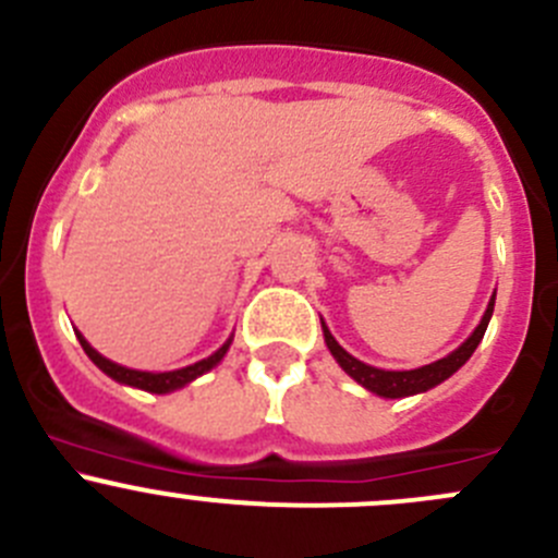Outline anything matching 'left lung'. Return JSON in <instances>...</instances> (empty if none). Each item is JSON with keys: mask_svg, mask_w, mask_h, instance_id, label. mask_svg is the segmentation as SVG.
I'll use <instances>...</instances> for the list:
<instances>
[{"mask_svg": "<svg viewBox=\"0 0 558 558\" xmlns=\"http://www.w3.org/2000/svg\"><path fill=\"white\" fill-rule=\"evenodd\" d=\"M492 313H494V296H492V302H488L486 313H483L481 324L475 326V331H472V335L466 337V340L461 342L453 353H448V356L440 359V362L426 364V367L402 369V373H391V369H378V367H369V364L359 362V359H353L351 353H348L345 348H342L340 342L331 337L329 326H326L324 320H320V326H324L326 348H329L331 356L337 359V364H340V367L345 369V373L351 375L356 384H362L367 391L378 393V397L399 399V397H410V393L429 391V388H435L437 384H442V380L451 378L456 369H459L461 364H464L466 359L475 353V348L481 345L483 335H486L488 320H492Z\"/></svg>", "mask_w": 558, "mask_h": 558, "instance_id": "8db88e82", "label": "left lung"}]
</instances>
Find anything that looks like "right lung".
Segmentation results:
<instances>
[{"label":"right lung","instance_id":"obj_1","mask_svg":"<svg viewBox=\"0 0 558 558\" xmlns=\"http://www.w3.org/2000/svg\"><path fill=\"white\" fill-rule=\"evenodd\" d=\"M77 340H81L83 351H86V356L92 359L94 364H97L99 369H102L105 375H110L112 380H118V384L123 386H134V388H143V391H150V393H170L174 388H183L185 384H191V380H196L199 375H205L207 369L216 367L218 362H221L223 356H227L229 345H232V337H229L227 342H223L221 348H218L213 356L202 359V362L191 364V367H183V369H172V373H143V369H129V367H121V364L110 362V359H105L102 353L94 351L92 345H88L86 337L77 331Z\"/></svg>","mask_w":558,"mask_h":558}]
</instances>
